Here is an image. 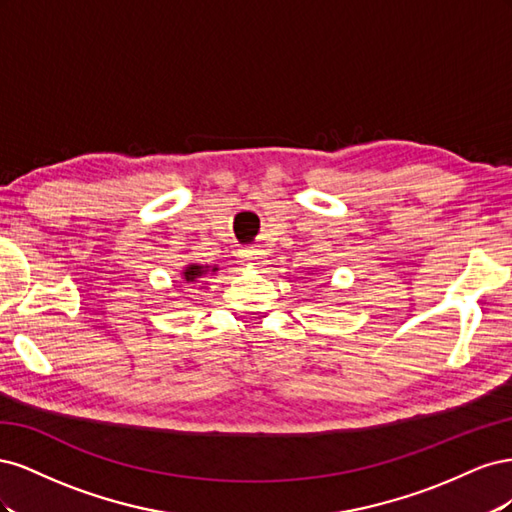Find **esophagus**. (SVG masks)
Masks as SVG:
<instances>
[{
	"instance_id": "obj_1",
	"label": "esophagus",
	"mask_w": 512,
	"mask_h": 512,
	"mask_svg": "<svg viewBox=\"0 0 512 512\" xmlns=\"http://www.w3.org/2000/svg\"><path fill=\"white\" fill-rule=\"evenodd\" d=\"M241 262H245V265H254V267L265 265V252L256 250V247H247V250H241Z\"/></svg>"
}]
</instances>
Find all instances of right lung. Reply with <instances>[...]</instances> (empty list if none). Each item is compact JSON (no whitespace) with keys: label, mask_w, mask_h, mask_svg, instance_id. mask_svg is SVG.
Listing matches in <instances>:
<instances>
[{"label":"right lung","mask_w":512,"mask_h":512,"mask_svg":"<svg viewBox=\"0 0 512 512\" xmlns=\"http://www.w3.org/2000/svg\"><path fill=\"white\" fill-rule=\"evenodd\" d=\"M209 271H218V267H213V269H209V267H203V265H188L183 269V282L185 284H194V282H198V280H203V277L209 273Z\"/></svg>","instance_id":"1"}]
</instances>
